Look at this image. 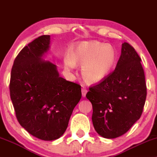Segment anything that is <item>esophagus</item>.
Masks as SVG:
<instances>
[{
	"instance_id": "34e87169",
	"label": "esophagus",
	"mask_w": 157,
	"mask_h": 157,
	"mask_svg": "<svg viewBox=\"0 0 157 157\" xmlns=\"http://www.w3.org/2000/svg\"><path fill=\"white\" fill-rule=\"evenodd\" d=\"M87 92H88V90H87L86 88H82V95L83 97H85V96H86Z\"/></svg>"
}]
</instances>
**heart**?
<instances>
[{"label":"heart","mask_w":157,"mask_h":157,"mask_svg":"<svg viewBox=\"0 0 157 157\" xmlns=\"http://www.w3.org/2000/svg\"><path fill=\"white\" fill-rule=\"evenodd\" d=\"M117 53L114 46L98 41H84L74 45L64 59L69 68L82 66L81 75L88 84H95L106 78L116 66Z\"/></svg>","instance_id":"obj_1"}]
</instances>
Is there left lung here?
Wrapping results in <instances>:
<instances>
[{
  "label": "left lung",
  "mask_w": 157,
  "mask_h": 157,
  "mask_svg": "<svg viewBox=\"0 0 157 157\" xmlns=\"http://www.w3.org/2000/svg\"><path fill=\"white\" fill-rule=\"evenodd\" d=\"M140 61L134 48L122 43L114 72L87 93L93 106V127L103 138L122 136L141 116L147 93Z\"/></svg>",
  "instance_id": "obj_1"
}]
</instances>
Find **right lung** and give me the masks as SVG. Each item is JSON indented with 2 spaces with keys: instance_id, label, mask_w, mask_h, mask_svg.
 I'll use <instances>...</instances> for the list:
<instances>
[{
  "instance_id": "1",
  "label": "right lung",
  "mask_w": 157,
  "mask_h": 157,
  "mask_svg": "<svg viewBox=\"0 0 157 157\" xmlns=\"http://www.w3.org/2000/svg\"><path fill=\"white\" fill-rule=\"evenodd\" d=\"M50 35H42L24 47L11 69L10 96L21 126L43 140L64 133L81 86L59 76L56 65L43 60L50 48Z\"/></svg>"
}]
</instances>
